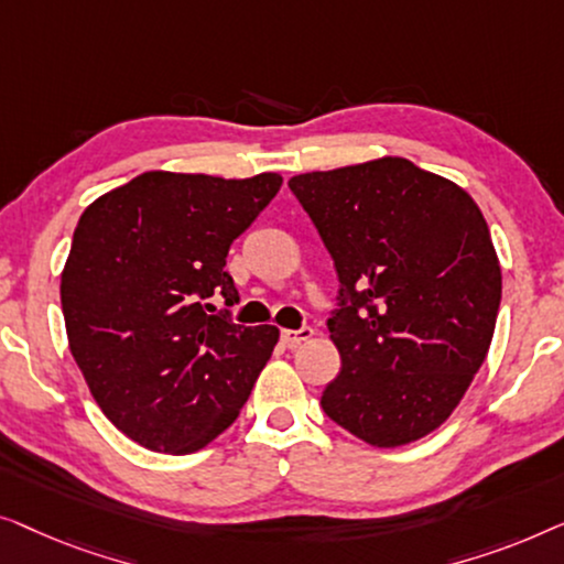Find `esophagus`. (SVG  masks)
<instances>
[{"label":"esophagus","instance_id":"1","mask_svg":"<svg viewBox=\"0 0 564 564\" xmlns=\"http://www.w3.org/2000/svg\"><path fill=\"white\" fill-rule=\"evenodd\" d=\"M314 337V329L312 327H301V329H283L281 332V339L283 345L293 350V347H299L301 343H306V339Z\"/></svg>","mask_w":564,"mask_h":564}]
</instances>
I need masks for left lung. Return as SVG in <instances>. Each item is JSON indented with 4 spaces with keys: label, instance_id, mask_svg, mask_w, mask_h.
Returning <instances> with one entry per match:
<instances>
[{
    "label": "left lung",
    "instance_id": "left-lung-1",
    "mask_svg": "<svg viewBox=\"0 0 564 564\" xmlns=\"http://www.w3.org/2000/svg\"><path fill=\"white\" fill-rule=\"evenodd\" d=\"M289 188L339 279L327 327L343 368L324 414L372 447L426 437L480 370L501 306L478 204L406 158L301 173Z\"/></svg>",
    "mask_w": 564,
    "mask_h": 564
}]
</instances>
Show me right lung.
Here are the masks:
<instances>
[{
	"label": "right lung",
	"instance_id": "1",
	"mask_svg": "<svg viewBox=\"0 0 564 564\" xmlns=\"http://www.w3.org/2000/svg\"><path fill=\"white\" fill-rule=\"evenodd\" d=\"M283 184L148 171L78 219L61 275L70 355L99 409L142 447L188 455L219 437L279 329L209 314L240 301L227 252Z\"/></svg>",
	"mask_w": 564,
	"mask_h": 564
}]
</instances>
